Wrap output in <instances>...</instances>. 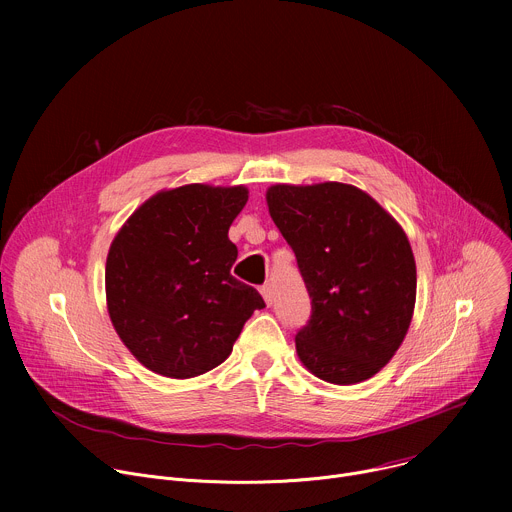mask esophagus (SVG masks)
<instances>
[{
	"mask_svg": "<svg viewBox=\"0 0 512 512\" xmlns=\"http://www.w3.org/2000/svg\"><path fill=\"white\" fill-rule=\"evenodd\" d=\"M259 291H261V296H263L265 304H267V306H271V304H273V289H271V285H269V283H265Z\"/></svg>",
	"mask_w": 512,
	"mask_h": 512,
	"instance_id": "34e87169",
	"label": "esophagus"
}]
</instances>
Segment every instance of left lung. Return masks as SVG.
<instances>
[{
  "mask_svg": "<svg viewBox=\"0 0 512 512\" xmlns=\"http://www.w3.org/2000/svg\"><path fill=\"white\" fill-rule=\"evenodd\" d=\"M265 198L312 298L310 322L296 334L302 364L332 385L375 377L403 344L415 308L403 227L352 184H273Z\"/></svg>",
  "mask_w": 512,
  "mask_h": 512,
  "instance_id": "8db88e82",
  "label": "left lung"
}]
</instances>
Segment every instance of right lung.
<instances>
[{
  "label": "right lung",
  "instance_id": "1",
  "mask_svg": "<svg viewBox=\"0 0 512 512\" xmlns=\"http://www.w3.org/2000/svg\"><path fill=\"white\" fill-rule=\"evenodd\" d=\"M245 186L186 184L145 200L115 235L105 294L115 332L162 377L192 379L225 362L245 322L265 308L231 275L229 229Z\"/></svg>",
  "mask_w": 512,
  "mask_h": 512
}]
</instances>
